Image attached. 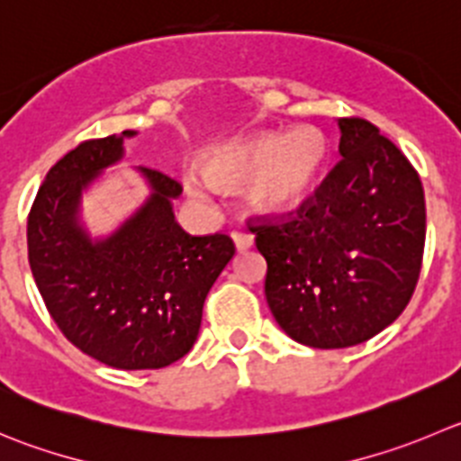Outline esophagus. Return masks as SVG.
Listing matches in <instances>:
<instances>
[{
  "label": "esophagus",
  "instance_id": "obj_1",
  "mask_svg": "<svg viewBox=\"0 0 461 461\" xmlns=\"http://www.w3.org/2000/svg\"><path fill=\"white\" fill-rule=\"evenodd\" d=\"M233 242L238 247V251H247V249L253 247V235L249 230H242V228H235L233 233Z\"/></svg>",
  "mask_w": 461,
  "mask_h": 461
}]
</instances>
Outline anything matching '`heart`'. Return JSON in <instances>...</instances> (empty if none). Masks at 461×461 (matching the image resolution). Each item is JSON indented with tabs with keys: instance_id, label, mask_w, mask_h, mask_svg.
I'll use <instances>...</instances> for the list:
<instances>
[{
	"instance_id": "heart-1",
	"label": "heart",
	"mask_w": 461,
	"mask_h": 461,
	"mask_svg": "<svg viewBox=\"0 0 461 461\" xmlns=\"http://www.w3.org/2000/svg\"><path fill=\"white\" fill-rule=\"evenodd\" d=\"M326 160V140L317 129L301 126L289 133H256L208 149L201 167L210 183L233 187L249 181L247 196L262 210H280L296 203L312 185ZM187 190L205 194V183L187 174Z\"/></svg>"
}]
</instances>
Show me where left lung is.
I'll list each match as a JSON object with an SVG mask.
<instances>
[{
    "mask_svg": "<svg viewBox=\"0 0 461 461\" xmlns=\"http://www.w3.org/2000/svg\"><path fill=\"white\" fill-rule=\"evenodd\" d=\"M341 160L294 210L247 219L278 326L312 348L362 344L396 321L419 283V172L375 124L339 120Z\"/></svg>",
    "mask_w": 461,
    "mask_h": 461,
    "instance_id": "1",
    "label": "left lung"
}]
</instances>
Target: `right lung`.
Here are the masks:
<instances>
[{"mask_svg":"<svg viewBox=\"0 0 461 461\" xmlns=\"http://www.w3.org/2000/svg\"><path fill=\"white\" fill-rule=\"evenodd\" d=\"M120 135L83 140L47 172L29 219L31 274L59 330L115 369H162L190 353L205 296L233 258L230 235H190L174 221L176 178L142 167L151 199L106 242L77 226L83 187L122 158Z\"/></svg>","mask_w":461,"mask_h":461,"instance_id":"1","label":"right lung"}]
</instances>
